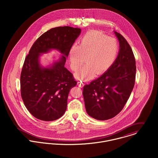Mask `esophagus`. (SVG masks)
Returning a JSON list of instances; mask_svg holds the SVG:
<instances>
[{
  "label": "esophagus",
  "instance_id": "esophagus-1",
  "mask_svg": "<svg viewBox=\"0 0 158 158\" xmlns=\"http://www.w3.org/2000/svg\"><path fill=\"white\" fill-rule=\"evenodd\" d=\"M77 85H78V86L79 87H80V88H83V87L84 86V84H83L82 82H81V81H78V82L77 83Z\"/></svg>",
  "mask_w": 158,
  "mask_h": 158
}]
</instances>
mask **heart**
I'll list each match as a JSON object with an SVG mask.
<instances>
[{
    "instance_id": "1",
    "label": "heart",
    "mask_w": 158,
    "mask_h": 158,
    "mask_svg": "<svg viewBox=\"0 0 158 158\" xmlns=\"http://www.w3.org/2000/svg\"><path fill=\"white\" fill-rule=\"evenodd\" d=\"M117 41L100 31L90 30L86 32L79 45L73 44L69 51L70 68L77 71L75 75L81 81H88L95 75H101L107 72L114 63L118 53Z\"/></svg>"
}]
</instances>
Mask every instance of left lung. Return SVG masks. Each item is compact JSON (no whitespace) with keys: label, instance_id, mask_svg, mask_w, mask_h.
<instances>
[{"label":"left lung","instance_id":"left-lung-1","mask_svg":"<svg viewBox=\"0 0 158 158\" xmlns=\"http://www.w3.org/2000/svg\"><path fill=\"white\" fill-rule=\"evenodd\" d=\"M114 33L119 42L114 63L107 72L83 88L86 112L98 120L110 119L122 110L135 83L136 67L132 49L120 33Z\"/></svg>","mask_w":158,"mask_h":158}]
</instances>
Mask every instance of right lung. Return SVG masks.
Listing matches in <instances>:
<instances>
[{
    "instance_id": "obj_1",
    "label": "right lung",
    "mask_w": 158,
    "mask_h": 158,
    "mask_svg": "<svg viewBox=\"0 0 158 158\" xmlns=\"http://www.w3.org/2000/svg\"><path fill=\"white\" fill-rule=\"evenodd\" d=\"M80 33L79 28L55 27L43 34L31 47L21 74V92L25 106L36 118L53 121L65 113L69 91L77 81L64 65L69 51ZM53 49L58 51L61 56L43 66L40 56Z\"/></svg>"
}]
</instances>
